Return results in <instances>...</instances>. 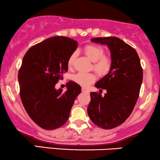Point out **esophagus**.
Here are the masks:
<instances>
[{"label":"esophagus","instance_id":"esophagus-1","mask_svg":"<svg viewBox=\"0 0 160 160\" xmlns=\"http://www.w3.org/2000/svg\"><path fill=\"white\" fill-rule=\"evenodd\" d=\"M82 92H86V93H89V91H88V89H86V88H82Z\"/></svg>","mask_w":160,"mask_h":160}]
</instances>
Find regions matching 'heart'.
I'll return each instance as SVG.
<instances>
[{
    "instance_id": "obj_1",
    "label": "heart",
    "mask_w": 160,
    "mask_h": 160,
    "mask_svg": "<svg viewBox=\"0 0 160 160\" xmlns=\"http://www.w3.org/2000/svg\"><path fill=\"white\" fill-rule=\"evenodd\" d=\"M84 52L87 57L94 62V69L98 74L104 75L109 72L112 65V60L107 56H104V51L102 48L98 45H87L84 48ZM78 52L74 51L71 53L68 59V66H72ZM96 77L92 73L78 72L73 76V80L79 85L87 87L95 81Z\"/></svg>"
}]
</instances>
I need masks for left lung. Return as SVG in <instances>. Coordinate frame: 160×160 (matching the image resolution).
<instances>
[{"instance_id": "1", "label": "left lung", "mask_w": 160, "mask_h": 160, "mask_svg": "<svg viewBox=\"0 0 160 160\" xmlns=\"http://www.w3.org/2000/svg\"><path fill=\"white\" fill-rule=\"evenodd\" d=\"M91 41L107 45L112 65L108 74L95 84V87L106 89L107 93L104 96L98 92L90 93L88 115L97 126L109 130L123 124L133 110L143 71L137 52L123 40L113 36L94 38Z\"/></svg>"}]
</instances>
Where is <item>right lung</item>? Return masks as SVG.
<instances>
[{
	"label": "right lung",
	"mask_w": 160,
	"mask_h": 160,
	"mask_svg": "<svg viewBox=\"0 0 160 160\" xmlns=\"http://www.w3.org/2000/svg\"><path fill=\"white\" fill-rule=\"evenodd\" d=\"M78 42L65 36H53L28 50L18 72L20 96L30 118L45 130L60 128L68 119L81 87L69 81L67 90H57L56 84L68 71V59Z\"/></svg>",
	"instance_id": "1"
}]
</instances>
